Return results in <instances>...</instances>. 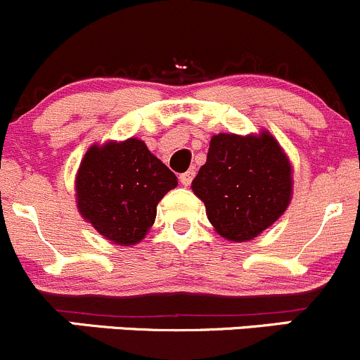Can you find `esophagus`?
I'll return each instance as SVG.
<instances>
[{
  "mask_svg": "<svg viewBox=\"0 0 360 360\" xmlns=\"http://www.w3.org/2000/svg\"><path fill=\"white\" fill-rule=\"evenodd\" d=\"M192 179H194V172L181 173V175H180V184L184 185V187H188V185H191Z\"/></svg>",
  "mask_w": 360,
  "mask_h": 360,
  "instance_id": "34e87169",
  "label": "esophagus"
}]
</instances>
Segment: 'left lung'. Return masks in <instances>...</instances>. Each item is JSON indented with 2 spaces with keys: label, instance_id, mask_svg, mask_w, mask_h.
I'll use <instances>...</instances> for the list:
<instances>
[{
  "label": "left lung",
  "instance_id": "1",
  "mask_svg": "<svg viewBox=\"0 0 360 360\" xmlns=\"http://www.w3.org/2000/svg\"><path fill=\"white\" fill-rule=\"evenodd\" d=\"M191 187L217 233L243 243L285 213L292 199V165L269 131L219 133Z\"/></svg>",
  "mask_w": 360,
  "mask_h": 360
}]
</instances>
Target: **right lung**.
Instances as JSON below:
<instances>
[{"instance_id":"1","label":"right lung","mask_w":360,"mask_h":360,"mask_svg":"<svg viewBox=\"0 0 360 360\" xmlns=\"http://www.w3.org/2000/svg\"><path fill=\"white\" fill-rule=\"evenodd\" d=\"M176 185L175 173L145 141L127 138L94 143L75 176L77 208L103 238L129 247L150 231L159 201Z\"/></svg>"}]
</instances>
